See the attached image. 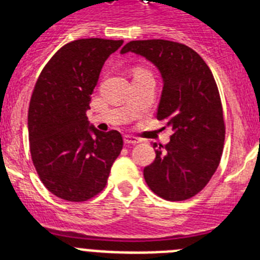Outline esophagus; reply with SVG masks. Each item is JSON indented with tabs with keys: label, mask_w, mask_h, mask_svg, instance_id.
<instances>
[{
	"label": "esophagus",
	"mask_w": 260,
	"mask_h": 260,
	"mask_svg": "<svg viewBox=\"0 0 260 260\" xmlns=\"http://www.w3.org/2000/svg\"><path fill=\"white\" fill-rule=\"evenodd\" d=\"M123 142H125V144H138V143H141V141H139L138 138L132 137V135H125V137H123Z\"/></svg>",
	"instance_id": "34e87169"
}]
</instances>
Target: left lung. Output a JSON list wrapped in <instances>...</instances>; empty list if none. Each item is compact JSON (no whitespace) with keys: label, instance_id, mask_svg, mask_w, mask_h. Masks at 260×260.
Here are the masks:
<instances>
[{"label":"left lung","instance_id":"1","mask_svg":"<svg viewBox=\"0 0 260 260\" xmlns=\"http://www.w3.org/2000/svg\"><path fill=\"white\" fill-rule=\"evenodd\" d=\"M127 52L143 56L160 71L164 86L156 117L173 132L171 142L160 144L152 164L144 168V180L167 201L190 199L210 182L224 148L225 123L215 78L198 53L180 43L135 40L121 49L122 54Z\"/></svg>","mask_w":260,"mask_h":260}]
</instances>
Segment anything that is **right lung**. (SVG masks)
<instances>
[{
  "label": "right lung",
  "instance_id": "add662e5",
  "mask_svg": "<svg viewBox=\"0 0 260 260\" xmlns=\"http://www.w3.org/2000/svg\"><path fill=\"white\" fill-rule=\"evenodd\" d=\"M123 40L79 39L57 50L41 70L28 108L32 162L52 194L84 202L107 185L122 150L117 130L99 132L86 112L104 62Z\"/></svg>",
  "mask_w": 260,
  "mask_h": 260
}]
</instances>
